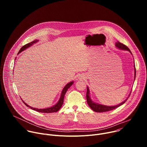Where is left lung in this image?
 Here are the masks:
<instances>
[{"label": "left lung", "mask_w": 147, "mask_h": 147, "mask_svg": "<svg viewBox=\"0 0 147 147\" xmlns=\"http://www.w3.org/2000/svg\"><path fill=\"white\" fill-rule=\"evenodd\" d=\"M115 45H116V47L117 48H118L119 49L124 50V51H127L130 52L131 54H132L131 51H130V50L129 49V48H127L125 45L117 41V42H116ZM136 67H135V66H134V80H135V78H136ZM131 92H130L128 98L125 100H124L123 102H121V103H119V105H115V106H106V105H101V104H99V103H95V102H93L91 100V99L90 98V90H89L88 87H87V94H86L87 101V103H88V105H89V107L94 112H99V113H100V112H108V111H112L113 109H115L119 107L120 106L122 105L123 104H124L125 102H126V100L128 99L129 97L130 96Z\"/></svg>", "instance_id": "obj_1"}]
</instances>
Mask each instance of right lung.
Wrapping results in <instances>:
<instances>
[{
    "label": "right lung",
    "mask_w": 147,
    "mask_h": 147,
    "mask_svg": "<svg viewBox=\"0 0 147 147\" xmlns=\"http://www.w3.org/2000/svg\"><path fill=\"white\" fill-rule=\"evenodd\" d=\"M38 41V40H34V41L28 43V44L25 45L24 46H23L22 48L20 49V50L18 52V53H21L22 51H23L26 50V49H27L28 48L30 47L31 46L34 45V44L36 43ZM73 83H74V81H71V82H70L68 84H67L65 86V87L63 88V90L61 91V95H60V97L59 98V101L56 103V105H53V106H52V107H51L50 108H45V109H38V108H32V107L29 106L28 105H27V103H26V102H24L23 100H23V102L24 103V104L26 105L27 107H29L30 109H32L34 111H37L38 112H41V113H53V112H56L62 107V105H63V101H64V98H65V94L67 92V90L73 85Z\"/></svg>",
    "instance_id": "obj_1"
}]
</instances>
